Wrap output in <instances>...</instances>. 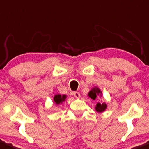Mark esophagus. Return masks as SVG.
I'll use <instances>...</instances> for the list:
<instances>
[{"instance_id": "34e87169", "label": "esophagus", "mask_w": 149, "mask_h": 149, "mask_svg": "<svg viewBox=\"0 0 149 149\" xmlns=\"http://www.w3.org/2000/svg\"><path fill=\"white\" fill-rule=\"evenodd\" d=\"M73 95H74V97L75 98L80 97V94H79V93H78V92H74V93H73Z\"/></svg>"}]
</instances>
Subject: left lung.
I'll return each mask as SVG.
<instances>
[{
    "label": "left lung",
    "mask_w": 149,
    "mask_h": 149,
    "mask_svg": "<svg viewBox=\"0 0 149 149\" xmlns=\"http://www.w3.org/2000/svg\"><path fill=\"white\" fill-rule=\"evenodd\" d=\"M102 91H101L99 87H97V86H95L93 87L91 90H90V92L88 93V95H87V97L93 100H95L97 97H102ZM107 108H108V105L105 102H98L96 105L95 106V109L96 112L97 113H103L105 110H106Z\"/></svg>",
    "instance_id": "left-lung-1"
}]
</instances>
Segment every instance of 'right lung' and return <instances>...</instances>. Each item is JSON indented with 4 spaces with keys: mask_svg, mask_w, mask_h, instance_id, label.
Listing matches in <instances>:
<instances>
[{
    "mask_svg": "<svg viewBox=\"0 0 149 149\" xmlns=\"http://www.w3.org/2000/svg\"><path fill=\"white\" fill-rule=\"evenodd\" d=\"M67 95H60V94H55L53 97L54 103L56 104V105H59L62 104L65 101Z\"/></svg>",
    "mask_w": 149,
    "mask_h": 149,
    "instance_id": "1",
    "label": "right lung"
}]
</instances>
